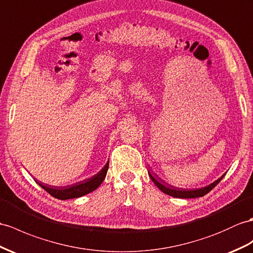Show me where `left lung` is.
Segmentation results:
<instances>
[{"instance_id": "1", "label": "left lung", "mask_w": 253, "mask_h": 253, "mask_svg": "<svg viewBox=\"0 0 253 253\" xmlns=\"http://www.w3.org/2000/svg\"><path fill=\"white\" fill-rule=\"evenodd\" d=\"M149 176L151 178V180L155 182L156 186L161 190L162 192H164L165 194H169L170 196H174V198H179V199H194V198H201V196H204L209 192V191H211L215 186H217V184L221 181V179L224 177V175L221 176L218 180H215L214 182L209 184V186L205 188L186 190V189H178V188L170 187V186H168V184H165L164 186V182L161 183L160 181H158L150 173H149Z\"/></svg>"}]
</instances>
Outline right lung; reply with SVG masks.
<instances>
[{
    "label": "right lung",
    "instance_id": "add662e5",
    "mask_svg": "<svg viewBox=\"0 0 253 253\" xmlns=\"http://www.w3.org/2000/svg\"><path fill=\"white\" fill-rule=\"evenodd\" d=\"M108 163L109 162H107L106 165L102 169V170L98 171V173L92 178H89L87 180L80 181L75 184H72V186L51 187V186H48V184H44L39 181H36V183L40 184V186L45 191H47L49 194L52 195L53 198L58 200H69V199L80 198V196L88 194L100 187V184L103 182V180L105 179L106 177L108 165H109Z\"/></svg>",
    "mask_w": 253,
    "mask_h": 253
}]
</instances>
